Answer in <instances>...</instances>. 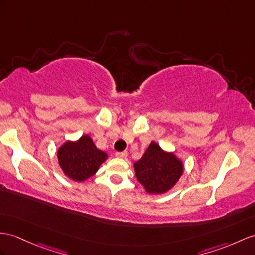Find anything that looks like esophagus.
Instances as JSON below:
<instances>
[{"label": "esophagus", "instance_id": "esophagus-1", "mask_svg": "<svg viewBox=\"0 0 255 255\" xmlns=\"http://www.w3.org/2000/svg\"><path fill=\"white\" fill-rule=\"evenodd\" d=\"M127 156H128L127 151H118V152H116V157H118V158L124 159V158H127Z\"/></svg>", "mask_w": 255, "mask_h": 255}]
</instances>
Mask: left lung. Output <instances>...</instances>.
Here are the masks:
<instances>
[{
  "mask_svg": "<svg viewBox=\"0 0 255 255\" xmlns=\"http://www.w3.org/2000/svg\"><path fill=\"white\" fill-rule=\"evenodd\" d=\"M137 181L148 194H164L182 176L184 166L173 152H166L157 142L151 141L142 157L134 163Z\"/></svg>",
  "mask_w": 255,
  "mask_h": 255,
  "instance_id": "left-lung-1",
  "label": "left lung"
}]
</instances>
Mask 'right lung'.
I'll use <instances>...</instances> for the list:
<instances>
[{
  "instance_id": "obj_1",
  "label": "right lung",
  "mask_w": 255,
  "mask_h": 255,
  "mask_svg": "<svg viewBox=\"0 0 255 255\" xmlns=\"http://www.w3.org/2000/svg\"><path fill=\"white\" fill-rule=\"evenodd\" d=\"M107 157L106 152L96 148L89 135H83L77 141H66L57 151L61 170L76 182H84L92 177Z\"/></svg>"
}]
</instances>
